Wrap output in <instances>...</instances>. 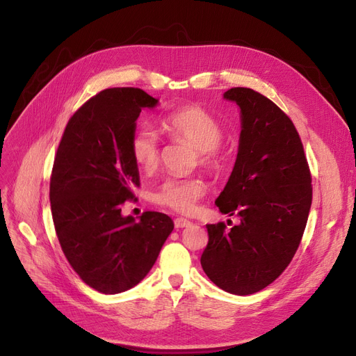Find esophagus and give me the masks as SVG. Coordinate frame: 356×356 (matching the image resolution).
<instances>
[{"mask_svg":"<svg viewBox=\"0 0 356 356\" xmlns=\"http://www.w3.org/2000/svg\"><path fill=\"white\" fill-rule=\"evenodd\" d=\"M191 225H192V222L188 220V219H184V218H177V219H175V227H176L177 229H180V228H188V227H191Z\"/></svg>","mask_w":356,"mask_h":356,"instance_id":"1","label":"esophagus"}]
</instances>
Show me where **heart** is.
I'll list each match as a JSON object with an SVG mask.
<instances>
[{
  "label": "heart",
  "instance_id": "b5f03b06",
  "mask_svg": "<svg viewBox=\"0 0 356 356\" xmlns=\"http://www.w3.org/2000/svg\"><path fill=\"white\" fill-rule=\"evenodd\" d=\"M163 122L175 140L189 143L197 149L203 165L218 168L222 164L218 147L222 140V128L208 111L199 106H186L168 114ZM129 152L141 170H154L161 152L157 131L148 124L138 125L131 136ZM204 191L207 186L200 179H167L154 193V200L165 208L191 213Z\"/></svg>",
  "mask_w": 356,
  "mask_h": 356
}]
</instances>
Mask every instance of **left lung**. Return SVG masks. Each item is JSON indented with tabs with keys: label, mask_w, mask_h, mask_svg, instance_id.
Returning a JSON list of instances; mask_svg holds the SVG:
<instances>
[{
	"label": "left lung",
	"mask_w": 356,
	"mask_h": 356,
	"mask_svg": "<svg viewBox=\"0 0 356 356\" xmlns=\"http://www.w3.org/2000/svg\"><path fill=\"white\" fill-rule=\"evenodd\" d=\"M223 99L239 108L241 133L232 173L215 204L239 218L207 225L200 264L219 289L247 296L282 274L300 244L310 207L312 177L300 137L274 102L250 88H231Z\"/></svg>",
	"instance_id": "obj_1"
}]
</instances>
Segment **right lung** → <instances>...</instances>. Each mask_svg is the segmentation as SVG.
I'll list each match as a JSON object with an SVG mask.
<instances>
[{
	"mask_svg": "<svg viewBox=\"0 0 356 356\" xmlns=\"http://www.w3.org/2000/svg\"><path fill=\"white\" fill-rule=\"evenodd\" d=\"M159 99L138 88H109L69 120L54 157L50 204L60 247L83 282L104 294L137 286L153 268L175 223L160 212L137 220L122 203L140 184L129 152L143 109Z\"/></svg>",
	"mask_w": 356,
	"mask_h": 356,
	"instance_id": "add662e5",
	"label": "right lung"
}]
</instances>
